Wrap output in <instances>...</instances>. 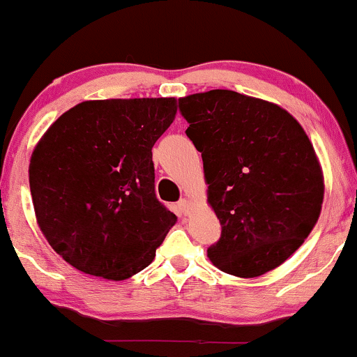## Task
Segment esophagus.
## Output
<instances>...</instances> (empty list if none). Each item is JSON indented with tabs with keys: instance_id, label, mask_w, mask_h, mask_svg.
Listing matches in <instances>:
<instances>
[{
	"instance_id": "1",
	"label": "esophagus",
	"mask_w": 357,
	"mask_h": 357,
	"mask_svg": "<svg viewBox=\"0 0 357 357\" xmlns=\"http://www.w3.org/2000/svg\"><path fill=\"white\" fill-rule=\"evenodd\" d=\"M178 208H179V211H181L183 215H188V213H190V210H191V203H190V199H186V198L179 199V202H178Z\"/></svg>"
}]
</instances>
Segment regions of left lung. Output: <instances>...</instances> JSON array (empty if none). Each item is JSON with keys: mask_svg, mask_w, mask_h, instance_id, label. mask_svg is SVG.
Returning <instances> with one entry per match:
<instances>
[{"mask_svg": "<svg viewBox=\"0 0 357 357\" xmlns=\"http://www.w3.org/2000/svg\"><path fill=\"white\" fill-rule=\"evenodd\" d=\"M179 112L222 225L210 261L238 278L283 264L315 227L324 199L322 171L301 125L278 105L229 89L181 98Z\"/></svg>", "mask_w": 357, "mask_h": 357, "instance_id": "8db88e82", "label": "left lung"}]
</instances>
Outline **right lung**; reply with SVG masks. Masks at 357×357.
<instances>
[{
    "label": "right lung",
    "mask_w": 357,
    "mask_h": 357,
    "mask_svg": "<svg viewBox=\"0 0 357 357\" xmlns=\"http://www.w3.org/2000/svg\"><path fill=\"white\" fill-rule=\"evenodd\" d=\"M174 98L96 100L54 121L30 159L40 230L70 266L120 281L151 264L176 215L155 197L152 147Z\"/></svg>",
    "instance_id": "1"
}]
</instances>
